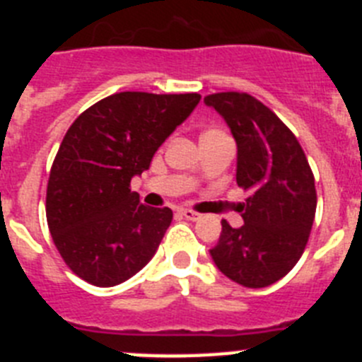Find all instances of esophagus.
<instances>
[{"mask_svg": "<svg viewBox=\"0 0 362 362\" xmlns=\"http://www.w3.org/2000/svg\"><path fill=\"white\" fill-rule=\"evenodd\" d=\"M179 214H181L183 217H187L188 221H197L201 217V214L194 212V210H187V209H181L179 210Z\"/></svg>", "mask_w": 362, "mask_h": 362, "instance_id": "esophagus-1", "label": "esophagus"}]
</instances>
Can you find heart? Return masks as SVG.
Segmentation results:
<instances>
[{
  "label": "heart",
  "instance_id": "b5f03b06",
  "mask_svg": "<svg viewBox=\"0 0 362 362\" xmlns=\"http://www.w3.org/2000/svg\"><path fill=\"white\" fill-rule=\"evenodd\" d=\"M206 134H209V132H206Z\"/></svg>",
  "mask_w": 362,
  "mask_h": 362
}]
</instances>
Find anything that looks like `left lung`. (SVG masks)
<instances>
[{
  "label": "left lung",
  "instance_id": "8db88e82",
  "mask_svg": "<svg viewBox=\"0 0 362 362\" xmlns=\"http://www.w3.org/2000/svg\"><path fill=\"white\" fill-rule=\"evenodd\" d=\"M228 124L238 145L235 181L250 196L239 204L245 225L221 221L210 250L216 267L246 288H264L296 267L315 217V181L297 137L268 107L248 94L204 98Z\"/></svg>",
  "mask_w": 362,
  "mask_h": 362
}]
</instances>
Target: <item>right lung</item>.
I'll return each instance as SVG.
<instances>
[{"mask_svg": "<svg viewBox=\"0 0 362 362\" xmlns=\"http://www.w3.org/2000/svg\"><path fill=\"white\" fill-rule=\"evenodd\" d=\"M199 94L119 92L86 108L57 150L47 187V221L70 270L116 286L141 270L172 223L130 190L153 153L199 103Z\"/></svg>", "mask_w": 362, "mask_h": 362, "instance_id": "obj_1", "label": "right lung"}]
</instances>
